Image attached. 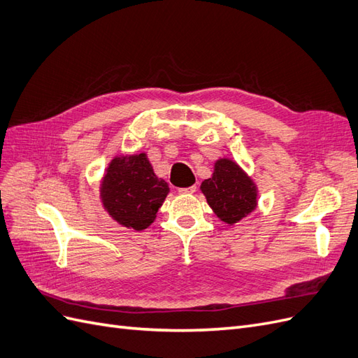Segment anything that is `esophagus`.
I'll list each match as a JSON object with an SVG mask.
<instances>
[{
  "label": "esophagus",
  "mask_w": 358,
  "mask_h": 358,
  "mask_svg": "<svg viewBox=\"0 0 358 358\" xmlns=\"http://www.w3.org/2000/svg\"><path fill=\"white\" fill-rule=\"evenodd\" d=\"M197 191V187L192 185V187H188V188H179L178 192L182 194V196H189V194H194Z\"/></svg>",
  "instance_id": "obj_1"
}]
</instances>
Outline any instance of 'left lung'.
Segmentation results:
<instances>
[{"label":"left lung","mask_w":358,"mask_h":358,"mask_svg":"<svg viewBox=\"0 0 358 358\" xmlns=\"http://www.w3.org/2000/svg\"><path fill=\"white\" fill-rule=\"evenodd\" d=\"M208 204L225 224H236L254 212L258 191L254 180L229 158L215 161L213 175L200 187Z\"/></svg>","instance_id":"left-lung-1"}]
</instances>
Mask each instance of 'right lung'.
Returning a JSON list of instances; mask_svg holds the SVG:
<instances>
[{"mask_svg": "<svg viewBox=\"0 0 358 358\" xmlns=\"http://www.w3.org/2000/svg\"><path fill=\"white\" fill-rule=\"evenodd\" d=\"M170 188L157 178L145 152L115 157L101 180L104 209L127 229L145 230L154 222Z\"/></svg>", "mask_w": 358, "mask_h": 358, "instance_id": "right-lung-1", "label": "right lung"}]
</instances>
